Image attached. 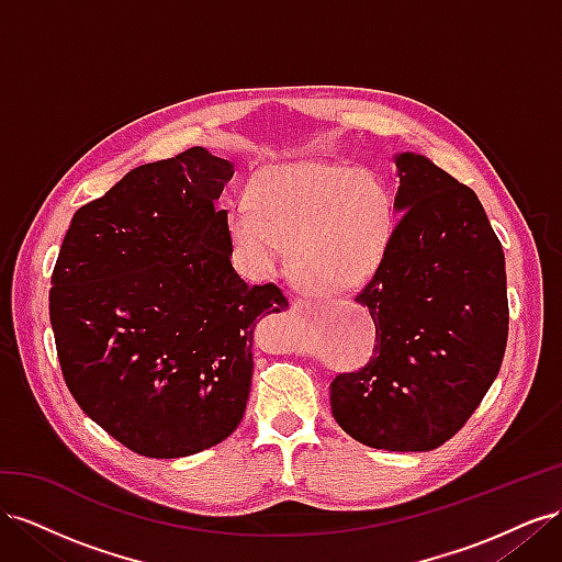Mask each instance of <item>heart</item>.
Here are the masks:
<instances>
[{
	"instance_id": "heart-1",
	"label": "heart",
	"mask_w": 562,
	"mask_h": 562,
	"mask_svg": "<svg viewBox=\"0 0 562 562\" xmlns=\"http://www.w3.org/2000/svg\"><path fill=\"white\" fill-rule=\"evenodd\" d=\"M391 229L394 199L380 176L321 161L260 168L248 206L227 213L232 246L250 267L274 269L285 246L293 279L316 297L361 288L382 262Z\"/></svg>"
}]
</instances>
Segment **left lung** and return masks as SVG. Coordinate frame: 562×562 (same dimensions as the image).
Here are the masks:
<instances>
[{
  "instance_id": "left-lung-1",
  "label": "left lung",
  "mask_w": 562,
  "mask_h": 562,
  "mask_svg": "<svg viewBox=\"0 0 562 562\" xmlns=\"http://www.w3.org/2000/svg\"><path fill=\"white\" fill-rule=\"evenodd\" d=\"M401 213L356 302L375 323L370 361L330 382L353 440L389 452L443 446L481 405L508 337L504 250L467 184L427 157L396 155Z\"/></svg>"
}]
</instances>
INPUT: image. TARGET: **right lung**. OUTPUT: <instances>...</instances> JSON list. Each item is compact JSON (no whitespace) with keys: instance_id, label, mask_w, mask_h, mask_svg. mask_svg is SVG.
I'll list each match as a JSON object with an SVG mask.
<instances>
[{"instance_id":"add662e5","label":"right lung","mask_w":562,"mask_h":562,"mask_svg":"<svg viewBox=\"0 0 562 562\" xmlns=\"http://www.w3.org/2000/svg\"><path fill=\"white\" fill-rule=\"evenodd\" d=\"M227 159L190 147L81 206L50 274L48 316L77 405L143 457L213 448L250 394L255 321L288 307L232 267Z\"/></svg>"}]
</instances>
